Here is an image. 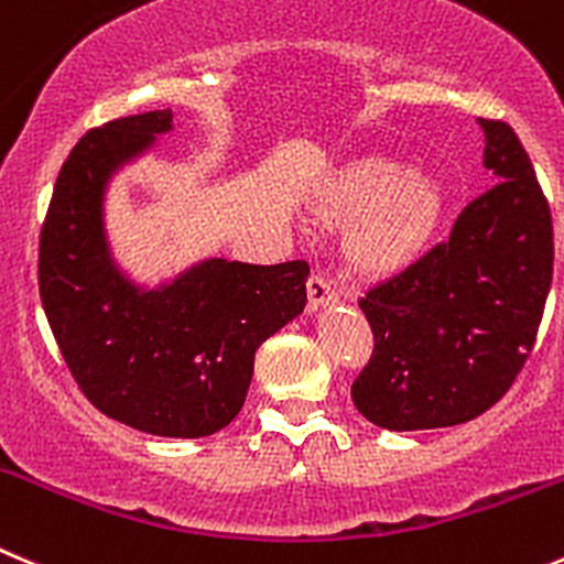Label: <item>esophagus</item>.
Segmentation results:
<instances>
[{"label": "esophagus", "instance_id": "obj_1", "mask_svg": "<svg viewBox=\"0 0 564 564\" xmlns=\"http://www.w3.org/2000/svg\"><path fill=\"white\" fill-rule=\"evenodd\" d=\"M307 296H310V307L318 310L324 307V304H335L337 299H340V291H337L335 282H332L326 273H313L307 282Z\"/></svg>", "mask_w": 564, "mask_h": 564}]
</instances>
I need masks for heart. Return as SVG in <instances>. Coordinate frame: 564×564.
<instances>
[{
	"label": "heart",
	"mask_w": 564,
	"mask_h": 564,
	"mask_svg": "<svg viewBox=\"0 0 564 564\" xmlns=\"http://www.w3.org/2000/svg\"><path fill=\"white\" fill-rule=\"evenodd\" d=\"M448 196L432 174H412L406 163L366 154L326 180L315 216L326 227H351L346 257L359 273L393 276L426 254L446 218Z\"/></svg>",
	"instance_id": "1"
}]
</instances>
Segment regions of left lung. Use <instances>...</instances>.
<instances>
[{"mask_svg": "<svg viewBox=\"0 0 564 564\" xmlns=\"http://www.w3.org/2000/svg\"><path fill=\"white\" fill-rule=\"evenodd\" d=\"M496 185L448 240L359 299L373 332L351 384L362 415L390 432L457 426L490 410L529 359L554 273V227L512 127L479 118Z\"/></svg>", "mask_w": 564, "mask_h": 564, "instance_id": "left-lung-1", "label": "left lung"}]
</instances>
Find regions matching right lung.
I'll return each instance as SVG.
<instances>
[{
  "mask_svg": "<svg viewBox=\"0 0 564 564\" xmlns=\"http://www.w3.org/2000/svg\"><path fill=\"white\" fill-rule=\"evenodd\" d=\"M171 130V110L85 132L57 174L37 249L46 321L85 399L160 437H207L240 412L262 340L307 304L304 260H205L158 291L112 262L101 202L112 171Z\"/></svg>",
  "mask_w": 564,
  "mask_h": 564,
  "instance_id": "add662e5",
  "label": "right lung"
}]
</instances>
